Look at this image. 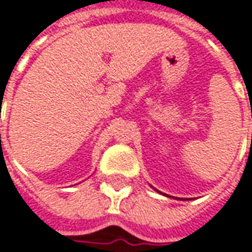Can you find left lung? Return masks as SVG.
I'll return each instance as SVG.
<instances>
[{
  "label": "left lung",
  "instance_id": "1",
  "mask_svg": "<svg viewBox=\"0 0 252 252\" xmlns=\"http://www.w3.org/2000/svg\"><path fill=\"white\" fill-rule=\"evenodd\" d=\"M157 191H158V190H157ZM159 193H160V191H159ZM179 200H185V199H179Z\"/></svg>",
  "mask_w": 252,
  "mask_h": 252
}]
</instances>
